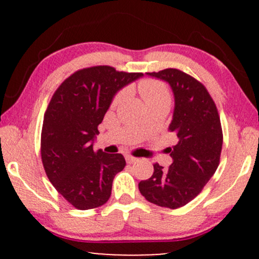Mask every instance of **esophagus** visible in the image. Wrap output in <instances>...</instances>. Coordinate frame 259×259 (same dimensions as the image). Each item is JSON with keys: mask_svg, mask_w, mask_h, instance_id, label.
I'll return each mask as SVG.
<instances>
[{"mask_svg": "<svg viewBox=\"0 0 259 259\" xmlns=\"http://www.w3.org/2000/svg\"><path fill=\"white\" fill-rule=\"evenodd\" d=\"M137 160H138V158L133 157V155H131V154L126 155V161L128 162V164H133V162H136Z\"/></svg>", "mask_w": 259, "mask_h": 259, "instance_id": "1", "label": "esophagus"}]
</instances>
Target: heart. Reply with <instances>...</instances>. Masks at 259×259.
Returning a JSON list of instances; mask_svg holds the SVG:
<instances>
[{"instance_id": "obj_1", "label": "heart", "mask_w": 259, "mask_h": 259, "mask_svg": "<svg viewBox=\"0 0 259 259\" xmlns=\"http://www.w3.org/2000/svg\"><path fill=\"white\" fill-rule=\"evenodd\" d=\"M138 90L140 94L143 95L145 101L147 102L148 106L153 104H167L171 102V93L167 84L162 82L160 80L155 79H144L138 83ZM127 94L126 90L119 91L114 95L112 100V106H116L125 99Z\"/></svg>"}]
</instances>
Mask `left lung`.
Wrapping results in <instances>:
<instances>
[{
	"label": "left lung",
	"instance_id": "left-lung-1",
	"mask_svg": "<svg viewBox=\"0 0 259 259\" xmlns=\"http://www.w3.org/2000/svg\"><path fill=\"white\" fill-rule=\"evenodd\" d=\"M148 75L165 80L175 94V113L169 131L178 141L172 146V165L158 162L139 191L146 200L167 208L182 207L194 199L211 179L221 161L223 131L213 99L206 87L185 72L166 68Z\"/></svg>",
	"mask_w": 259,
	"mask_h": 259
}]
</instances>
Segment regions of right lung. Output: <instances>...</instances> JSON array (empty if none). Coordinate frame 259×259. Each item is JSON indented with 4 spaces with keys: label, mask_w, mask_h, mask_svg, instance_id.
<instances>
[{
    "label": "right lung",
    "mask_w": 259,
    "mask_h": 259,
    "mask_svg": "<svg viewBox=\"0 0 259 259\" xmlns=\"http://www.w3.org/2000/svg\"><path fill=\"white\" fill-rule=\"evenodd\" d=\"M143 75L88 67L74 72L53 94L42 125V164L49 182L77 210L107 203L113 179L126 166L122 154L94 151L93 141L114 94Z\"/></svg>",
    "instance_id": "obj_1"
}]
</instances>
